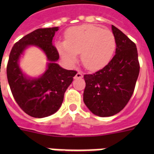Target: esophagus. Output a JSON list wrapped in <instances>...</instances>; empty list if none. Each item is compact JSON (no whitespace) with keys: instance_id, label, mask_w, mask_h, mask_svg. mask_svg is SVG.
<instances>
[{"instance_id":"1","label":"esophagus","mask_w":154,"mask_h":154,"mask_svg":"<svg viewBox=\"0 0 154 154\" xmlns=\"http://www.w3.org/2000/svg\"><path fill=\"white\" fill-rule=\"evenodd\" d=\"M82 77H83V74H82V72H78L77 74L75 75L74 78L75 79H80V78H82Z\"/></svg>"}]
</instances>
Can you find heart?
<instances>
[{"label":"heart","mask_w":154,"mask_h":154,"mask_svg":"<svg viewBox=\"0 0 154 154\" xmlns=\"http://www.w3.org/2000/svg\"><path fill=\"white\" fill-rule=\"evenodd\" d=\"M56 46L60 57L69 64L77 61V54L89 70H97L107 65L116 49V40L109 30L94 25L75 26L66 32V41L58 42Z\"/></svg>","instance_id":"heart-1"}]
</instances>
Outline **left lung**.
Here are the masks:
<instances>
[{
    "instance_id": "1",
    "label": "left lung",
    "mask_w": 154,
    "mask_h": 154,
    "mask_svg": "<svg viewBox=\"0 0 154 154\" xmlns=\"http://www.w3.org/2000/svg\"><path fill=\"white\" fill-rule=\"evenodd\" d=\"M116 52L112 60L94 74L84 75L83 100L88 109L99 117L117 114L134 94L140 65L136 45L112 25Z\"/></svg>"
}]
</instances>
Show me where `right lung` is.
<instances>
[{"instance_id": "right-lung-1", "label": "right lung", "mask_w": 154, "mask_h": 154, "mask_svg": "<svg viewBox=\"0 0 154 154\" xmlns=\"http://www.w3.org/2000/svg\"><path fill=\"white\" fill-rule=\"evenodd\" d=\"M58 27L38 29L19 40L11 50L7 65V78L15 101L20 109L32 117L42 118L55 113L64 95L77 74L58 65L59 53L53 45ZM29 46L39 48L48 60L47 69L38 78L25 75L19 66L20 58Z\"/></svg>"}]
</instances>
